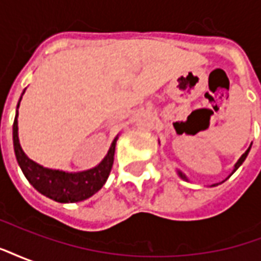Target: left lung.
Segmentation results:
<instances>
[{"mask_svg": "<svg viewBox=\"0 0 261 261\" xmlns=\"http://www.w3.org/2000/svg\"><path fill=\"white\" fill-rule=\"evenodd\" d=\"M250 148H252V145H250V147L247 148V149H246V152L243 153V155H242L241 158L238 159V162H236L235 166H233V170H232V173H230L229 176L233 175V173H235L236 170H238V168H239V166H241V165L243 164V162H245V159L247 158V153H249V151H250ZM177 175H179V177H180V179H183V180L189 181V179H187V176L185 175V173H183V172H181V170H177ZM229 176H228V177H229ZM228 177H226V179H228ZM226 179H225V180H226ZM222 181H224V180H222ZM222 181H221V183H222ZM221 183H215V185H211V187H214V186H218V185H221Z\"/></svg>", "mask_w": 261, "mask_h": 261, "instance_id": "1", "label": "left lung"}]
</instances>
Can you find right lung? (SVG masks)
I'll return each mask as SVG.
<instances>
[{
  "label": "right lung",
  "mask_w": 261,
  "mask_h": 261,
  "mask_svg": "<svg viewBox=\"0 0 261 261\" xmlns=\"http://www.w3.org/2000/svg\"><path fill=\"white\" fill-rule=\"evenodd\" d=\"M23 93L25 91L22 92V95ZM20 99L16 106V116H15L14 127H12L14 149L20 169L32 186L39 193H42L43 196L48 197L57 202L82 201L99 192L110 175L114 161L116 142L119 136L113 140L102 162L92 169L84 170V172H64V170L44 168L35 161H32L20 147L19 136H18V108H19Z\"/></svg>",
  "instance_id": "right-lung-1"
}]
</instances>
